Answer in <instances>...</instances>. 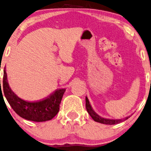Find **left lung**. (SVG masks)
<instances>
[{
    "instance_id": "1",
    "label": "left lung",
    "mask_w": 151,
    "mask_h": 151,
    "mask_svg": "<svg viewBox=\"0 0 151 151\" xmlns=\"http://www.w3.org/2000/svg\"><path fill=\"white\" fill-rule=\"evenodd\" d=\"M85 106H86V109L88 111V114L91 115V118H93L94 121L98 123H103V124H107V125H114V124H118V123H122L126 120H127L128 118L130 116L126 117L125 118H121V119H109V118H104L101 117L100 115H99L95 111L93 110V109L91 106V104H90V101L88 100V97H85Z\"/></svg>"
}]
</instances>
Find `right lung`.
Masks as SVG:
<instances>
[{"label":"right lung","instance_id":"obj_1","mask_svg":"<svg viewBox=\"0 0 151 151\" xmlns=\"http://www.w3.org/2000/svg\"><path fill=\"white\" fill-rule=\"evenodd\" d=\"M0 93H2V88L9 104L18 115L21 118L35 122H43L52 119L59 112L62 97L66 91L65 88H59L48 96L39 101H25L18 97L11 89L7 80L6 68L4 70L2 86H1L0 80Z\"/></svg>","mask_w":151,"mask_h":151}]
</instances>
